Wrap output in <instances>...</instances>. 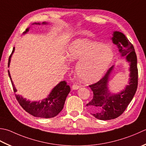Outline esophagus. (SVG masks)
Returning <instances> with one entry per match:
<instances>
[{
  "instance_id": "1",
  "label": "esophagus",
  "mask_w": 146,
  "mask_h": 146,
  "mask_svg": "<svg viewBox=\"0 0 146 146\" xmlns=\"http://www.w3.org/2000/svg\"><path fill=\"white\" fill-rule=\"evenodd\" d=\"M79 88H80V86H78V85H77L76 84H73V86H72V89L73 90H78Z\"/></svg>"
}]
</instances>
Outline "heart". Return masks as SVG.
I'll return each instance as SVG.
<instances>
[{
	"label": "heart",
	"mask_w": 146,
	"mask_h": 146,
	"mask_svg": "<svg viewBox=\"0 0 146 146\" xmlns=\"http://www.w3.org/2000/svg\"><path fill=\"white\" fill-rule=\"evenodd\" d=\"M67 57L71 61H79L75 67L78 78L85 83L99 80L114 58L110 45L87 39H76L68 47Z\"/></svg>",
	"instance_id": "b5f03b06"
}]
</instances>
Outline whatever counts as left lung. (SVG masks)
I'll list each match as a JSON object with an SVG mask.
<instances>
[{
    "instance_id": "1",
    "label": "left lung",
    "mask_w": 146,
    "mask_h": 146,
    "mask_svg": "<svg viewBox=\"0 0 146 146\" xmlns=\"http://www.w3.org/2000/svg\"><path fill=\"white\" fill-rule=\"evenodd\" d=\"M111 40L118 47L121 56L125 57L126 61L129 62L130 78L128 85L124 90L117 94L111 93L108 87V83L114 70L115 66H113L101 80L89 85L94 96L87 106L91 114L101 120H109L120 116L132 100L138 85L137 59L133 45L120 31H114Z\"/></svg>"
}]
</instances>
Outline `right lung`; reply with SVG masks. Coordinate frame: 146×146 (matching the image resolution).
<instances>
[{"label":"right lung","mask_w":146,"mask_h":146,"mask_svg":"<svg viewBox=\"0 0 146 146\" xmlns=\"http://www.w3.org/2000/svg\"><path fill=\"white\" fill-rule=\"evenodd\" d=\"M34 24L40 25L39 23H34L33 25ZM47 24L48 23L46 22L42 23V25ZM29 28H27L26 31L23 32V34L27 33L29 31ZM14 50H15V48L14 47L12 53L9 58L8 68L9 67L11 59ZM8 74L12 83L14 92H17V90L11 78L9 70H8ZM70 92V87L67 85L66 82L61 81L52 88L47 98L42 99V101L31 102L30 100L24 98L22 96L18 95V94H15V96L21 106L30 115L35 117H38V118H50L58 115L63 109L66 99Z\"/></svg>","instance_id":"add662e5"}]
</instances>
